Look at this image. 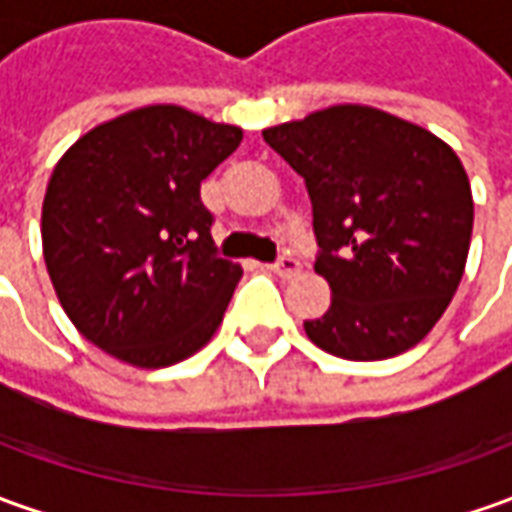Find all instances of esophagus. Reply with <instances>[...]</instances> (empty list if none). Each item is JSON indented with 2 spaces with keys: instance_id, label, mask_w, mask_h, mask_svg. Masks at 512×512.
<instances>
[{
  "instance_id": "obj_1",
  "label": "esophagus",
  "mask_w": 512,
  "mask_h": 512,
  "mask_svg": "<svg viewBox=\"0 0 512 512\" xmlns=\"http://www.w3.org/2000/svg\"><path fill=\"white\" fill-rule=\"evenodd\" d=\"M273 270H276L281 278H292L301 273V262H298L292 253H281V256L276 259V264H273Z\"/></svg>"
}]
</instances>
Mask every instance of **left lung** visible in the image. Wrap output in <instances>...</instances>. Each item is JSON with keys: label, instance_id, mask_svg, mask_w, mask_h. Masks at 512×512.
Returning <instances> with one entry per match:
<instances>
[{"label": "left lung", "instance_id": "1", "mask_svg": "<svg viewBox=\"0 0 512 512\" xmlns=\"http://www.w3.org/2000/svg\"><path fill=\"white\" fill-rule=\"evenodd\" d=\"M312 200L315 273L331 306L306 320L334 357L373 362L418 345L463 278L474 200L435 133L368 105H334L262 133Z\"/></svg>", "mask_w": 512, "mask_h": 512}]
</instances>
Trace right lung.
Listing matches in <instances>:
<instances>
[{
  "label": "right lung",
  "instance_id": "add662e5",
  "mask_svg": "<svg viewBox=\"0 0 512 512\" xmlns=\"http://www.w3.org/2000/svg\"><path fill=\"white\" fill-rule=\"evenodd\" d=\"M242 142L181 105L88 130L52 172L41 239L77 331L136 368L192 357L222 323L242 267L217 256L200 183Z\"/></svg>",
  "mask_w": 512,
  "mask_h": 512
}]
</instances>
